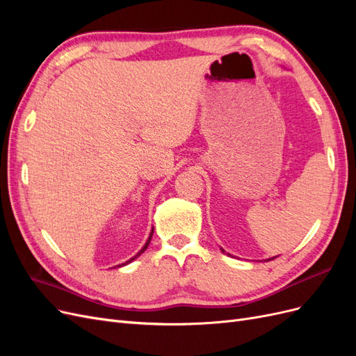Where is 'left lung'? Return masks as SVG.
Returning a JSON list of instances; mask_svg holds the SVG:
<instances>
[{
    "label": "left lung",
    "mask_w": 356,
    "mask_h": 356,
    "mask_svg": "<svg viewBox=\"0 0 356 356\" xmlns=\"http://www.w3.org/2000/svg\"><path fill=\"white\" fill-rule=\"evenodd\" d=\"M272 260H273V258H272Z\"/></svg>",
    "instance_id": "8db88e82"
}]
</instances>
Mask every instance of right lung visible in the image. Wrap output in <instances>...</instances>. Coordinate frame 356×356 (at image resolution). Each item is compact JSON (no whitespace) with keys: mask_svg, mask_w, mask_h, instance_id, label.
Masks as SVG:
<instances>
[{"mask_svg":"<svg viewBox=\"0 0 356 356\" xmlns=\"http://www.w3.org/2000/svg\"><path fill=\"white\" fill-rule=\"evenodd\" d=\"M152 236H153V230H152V233H149V238H148V241L145 242V245H144V248H143V250H141V251H139V252H138V254H136L135 257H132V258H131V260H129V261H126V263H123V264H120V266H115V267H122V266H126V264H129V263H131V261H134V260H135V258H138L139 255H141V254H143V252H144V251L147 250V246H148L149 241H152Z\"/></svg>","mask_w":356,"mask_h":356,"instance_id":"right-lung-1","label":"right lung"}]
</instances>
